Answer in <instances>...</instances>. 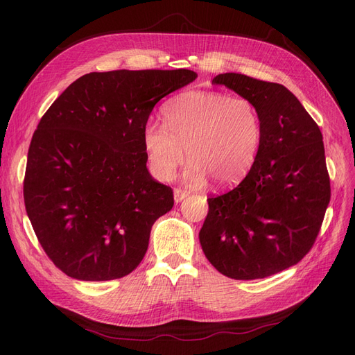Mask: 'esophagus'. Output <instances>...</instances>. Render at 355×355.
I'll return each instance as SVG.
<instances>
[{"instance_id": "1", "label": "esophagus", "mask_w": 355, "mask_h": 355, "mask_svg": "<svg viewBox=\"0 0 355 355\" xmlns=\"http://www.w3.org/2000/svg\"><path fill=\"white\" fill-rule=\"evenodd\" d=\"M173 196H175V201H176V202H179V201H182L184 198H187V197L189 196V192H188V191H185V189L176 188V189L173 191Z\"/></svg>"}]
</instances>
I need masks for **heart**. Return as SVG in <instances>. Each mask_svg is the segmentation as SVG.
Wrapping results in <instances>:
<instances>
[{
  "label": "heart",
  "mask_w": 355,
  "mask_h": 355,
  "mask_svg": "<svg viewBox=\"0 0 355 355\" xmlns=\"http://www.w3.org/2000/svg\"><path fill=\"white\" fill-rule=\"evenodd\" d=\"M164 124L149 123L144 146L149 168L159 180H170L192 159L185 178L201 185L209 178L218 187L239 184L259 155L263 125L253 101L223 92L189 90L168 101Z\"/></svg>",
  "instance_id": "obj_1"
}]
</instances>
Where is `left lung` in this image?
<instances>
[{
	"mask_svg": "<svg viewBox=\"0 0 355 355\" xmlns=\"http://www.w3.org/2000/svg\"><path fill=\"white\" fill-rule=\"evenodd\" d=\"M213 84L256 103L263 137L239 187L207 198L200 243L220 274L265 278L302 261L315 243L330 201L323 135L282 84L235 72L219 73Z\"/></svg>",
	"mask_w": 355,
	"mask_h": 355,
	"instance_id": "1",
	"label": "left lung"
}]
</instances>
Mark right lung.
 Returning a JSON list of instances; mask_svg holds the SVG:
<instances>
[{"mask_svg": "<svg viewBox=\"0 0 355 355\" xmlns=\"http://www.w3.org/2000/svg\"><path fill=\"white\" fill-rule=\"evenodd\" d=\"M197 78L189 69L90 72L42 115L24 180L28 218L50 261L83 282L136 270L173 191L146 168L144 130L164 96Z\"/></svg>", "mask_w": 355, "mask_h": 355, "instance_id": "1", "label": "right lung"}]
</instances>
